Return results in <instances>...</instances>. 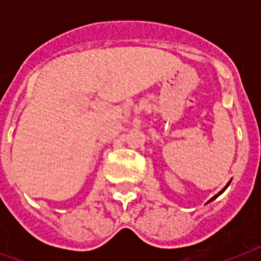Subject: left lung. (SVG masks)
I'll list each match as a JSON object with an SVG mask.
<instances>
[{
  "instance_id": "obj_1",
  "label": "left lung",
  "mask_w": 261,
  "mask_h": 261,
  "mask_svg": "<svg viewBox=\"0 0 261 261\" xmlns=\"http://www.w3.org/2000/svg\"><path fill=\"white\" fill-rule=\"evenodd\" d=\"M229 184H230V181H229V182H227V186H229ZM227 186H226V187H225V188H223V190H222V191H219V192H218V194H217V195H215V196H213V198H211V199H210V200H208V202H207V203H210V202H211V200H214V199H215V198H218V196H219V195H221V194H222V192H223V191H225V190H226V188H227Z\"/></svg>"
}]
</instances>
